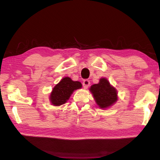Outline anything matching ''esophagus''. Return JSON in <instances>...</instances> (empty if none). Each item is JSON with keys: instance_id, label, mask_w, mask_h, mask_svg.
Returning <instances> with one entry per match:
<instances>
[{"instance_id": "obj_1", "label": "esophagus", "mask_w": 160, "mask_h": 160, "mask_svg": "<svg viewBox=\"0 0 160 160\" xmlns=\"http://www.w3.org/2000/svg\"><path fill=\"white\" fill-rule=\"evenodd\" d=\"M82 85H83L84 88H85V89H87V88L89 87V85H90V81L89 80H84L83 81Z\"/></svg>"}]
</instances>
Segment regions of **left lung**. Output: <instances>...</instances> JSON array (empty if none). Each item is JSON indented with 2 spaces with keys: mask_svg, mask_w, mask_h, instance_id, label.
I'll use <instances>...</instances> for the list:
<instances>
[{
  "mask_svg": "<svg viewBox=\"0 0 160 160\" xmlns=\"http://www.w3.org/2000/svg\"><path fill=\"white\" fill-rule=\"evenodd\" d=\"M89 90L101 108L109 107L118 100L117 90L111 85L107 78H101L99 83L93 84Z\"/></svg>",
  "mask_w": 160,
  "mask_h": 160,
  "instance_id": "1",
  "label": "left lung"
}]
</instances>
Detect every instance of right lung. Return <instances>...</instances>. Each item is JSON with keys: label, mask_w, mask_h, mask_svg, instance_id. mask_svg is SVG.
<instances>
[{"label": "right lung", "mask_w": 160, "mask_h": 160, "mask_svg": "<svg viewBox=\"0 0 160 160\" xmlns=\"http://www.w3.org/2000/svg\"><path fill=\"white\" fill-rule=\"evenodd\" d=\"M80 88H82V84L80 82L73 81L69 77L63 78L53 87L50 94L51 103L53 106H60L66 103L73 91Z\"/></svg>", "instance_id": "1"}]
</instances>
